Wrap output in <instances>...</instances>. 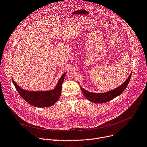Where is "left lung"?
Returning <instances> with one entry per match:
<instances>
[{
	"mask_svg": "<svg viewBox=\"0 0 147 147\" xmlns=\"http://www.w3.org/2000/svg\"><path fill=\"white\" fill-rule=\"evenodd\" d=\"M131 76H132V73L130 74L128 79L121 86L117 88L116 89H115L114 90L107 92L106 93H92L82 88H81V89L84 95L90 101L94 103H98V104L105 103L113 100L115 97L120 95L124 92V90L127 87V85L129 82Z\"/></svg>",
	"mask_w": 147,
	"mask_h": 147,
	"instance_id": "left-lung-1",
	"label": "left lung"
}]
</instances>
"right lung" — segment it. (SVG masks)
<instances>
[{
    "instance_id": "right-lung-1",
    "label": "right lung",
    "mask_w": 147,
    "mask_h": 147,
    "mask_svg": "<svg viewBox=\"0 0 147 147\" xmlns=\"http://www.w3.org/2000/svg\"><path fill=\"white\" fill-rule=\"evenodd\" d=\"M66 73H65L62 76L56 87L54 89L46 92L25 90L19 87L15 82L13 78H12V81L20 96L27 102L35 107H49L52 106L58 100L61 94L62 84L63 82Z\"/></svg>"
}]
</instances>
